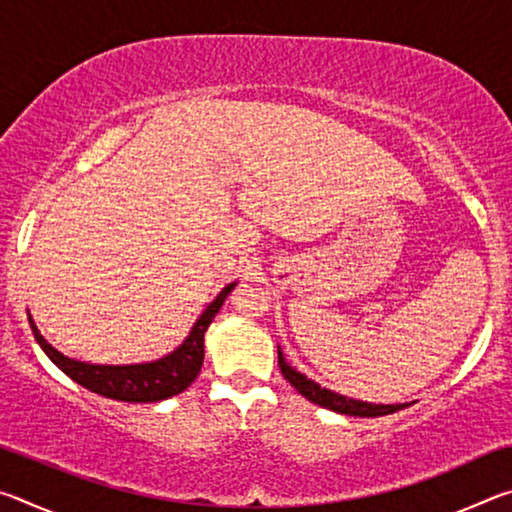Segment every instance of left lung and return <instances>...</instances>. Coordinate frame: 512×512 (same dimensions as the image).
I'll return each instance as SVG.
<instances>
[{"label": "left lung", "instance_id": "8db88e82", "mask_svg": "<svg viewBox=\"0 0 512 512\" xmlns=\"http://www.w3.org/2000/svg\"><path fill=\"white\" fill-rule=\"evenodd\" d=\"M277 363H280V370H282L284 379H287L289 384L296 388V391L302 397H307L309 402L323 406V409L343 413V415H357V418H377V415L395 413V411H400L406 406V404H370V402L352 400V397L339 395V393L329 391V388H320L316 381L307 379L305 375H302V372H298L296 368H291L287 359H284V354H282L280 348H277Z\"/></svg>", "mask_w": 512, "mask_h": 512}]
</instances>
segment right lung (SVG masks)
Returning <instances> with one entry per match:
<instances>
[{
  "instance_id": "obj_1",
  "label": "right lung",
  "mask_w": 512,
  "mask_h": 512,
  "mask_svg": "<svg viewBox=\"0 0 512 512\" xmlns=\"http://www.w3.org/2000/svg\"><path fill=\"white\" fill-rule=\"evenodd\" d=\"M237 287V282H232L225 287L219 296H216L207 309L192 327L187 339L178 345L176 350L167 357L151 363H131V366H97V363H85L65 357L63 352H58L54 345L45 341V336L40 334V329L33 323L29 314V323L36 336L42 352L56 363V366L65 372L69 379H74L76 384H81L88 391L110 397V400L119 402H160L169 400V397L183 393L185 388L192 384L198 377L203 366V341L205 332L214 316L219 314L221 305L228 298V293Z\"/></svg>"
}]
</instances>
